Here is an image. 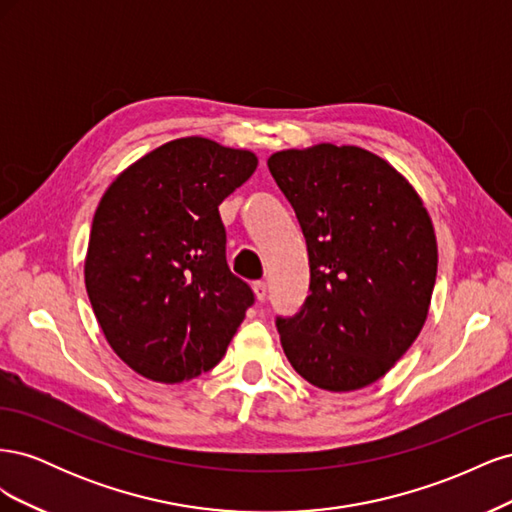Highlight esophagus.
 I'll return each instance as SVG.
<instances>
[{
	"instance_id": "1",
	"label": "esophagus",
	"mask_w": 512,
	"mask_h": 512,
	"mask_svg": "<svg viewBox=\"0 0 512 512\" xmlns=\"http://www.w3.org/2000/svg\"><path fill=\"white\" fill-rule=\"evenodd\" d=\"M254 294L260 303L265 301L267 299V282H254Z\"/></svg>"
}]
</instances>
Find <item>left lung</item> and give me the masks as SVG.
<instances>
[{
	"mask_svg": "<svg viewBox=\"0 0 512 512\" xmlns=\"http://www.w3.org/2000/svg\"><path fill=\"white\" fill-rule=\"evenodd\" d=\"M267 166L292 205L309 254V297L277 316L290 365L324 391L376 382L427 320L438 245L423 200L361 147L277 151Z\"/></svg>",
	"mask_w": 512,
	"mask_h": 512,
	"instance_id": "obj_1",
	"label": "left lung"
}]
</instances>
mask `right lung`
Returning a JSON list of instances; mask_svg holds the SVG:
<instances>
[{
  "mask_svg": "<svg viewBox=\"0 0 512 512\" xmlns=\"http://www.w3.org/2000/svg\"><path fill=\"white\" fill-rule=\"evenodd\" d=\"M256 166L252 151L188 136L108 185L85 288L106 342L136 374L175 384L222 361L254 292L228 269L218 207Z\"/></svg>",
  "mask_w": 512,
  "mask_h": 512,
  "instance_id": "right-lung-1",
  "label": "right lung"
}]
</instances>
